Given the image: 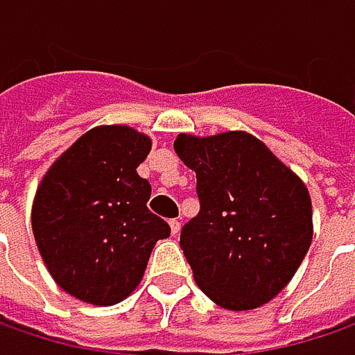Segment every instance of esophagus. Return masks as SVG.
<instances>
[{"mask_svg":"<svg viewBox=\"0 0 355 355\" xmlns=\"http://www.w3.org/2000/svg\"><path fill=\"white\" fill-rule=\"evenodd\" d=\"M168 225H171V233L173 235H178V231H180V223L177 219H171L168 220Z\"/></svg>","mask_w":355,"mask_h":355,"instance_id":"esophagus-1","label":"esophagus"}]
</instances>
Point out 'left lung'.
<instances>
[{
    "instance_id": "obj_1",
    "label": "left lung",
    "mask_w": 355,
    "mask_h": 355,
    "mask_svg": "<svg viewBox=\"0 0 355 355\" xmlns=\"http://www.w3.org/2000/svg\"><path fill=\"white\" fill-rule=\"evenodd\" d=\"M175 153L197 173L200 211L180 231L197 285L233 311L271 302L311 245L305 184L247 132L178 135Z\"/></svg>"
}]
</instances>
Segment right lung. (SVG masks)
Instances as JSON below:
<instances>
[{"label": "right lung", "mask_w": 355, "mask_h": 355, "mask_svg": "<svg viewBox=\"0 0 355 355\" xmlns=\"http://www.w3.org/2000/svg\"><path fill=\"white\" fill-rule=\"evenodd\" d=\"M150 138L100 126L78 138L44 177L32 211L33 237L55 283L94 305H114L140 283L153 247L171 235L146 207L150 182L138 164Z\"/></svg>", "instance_id": "right-lung-1"}]
</instances>
